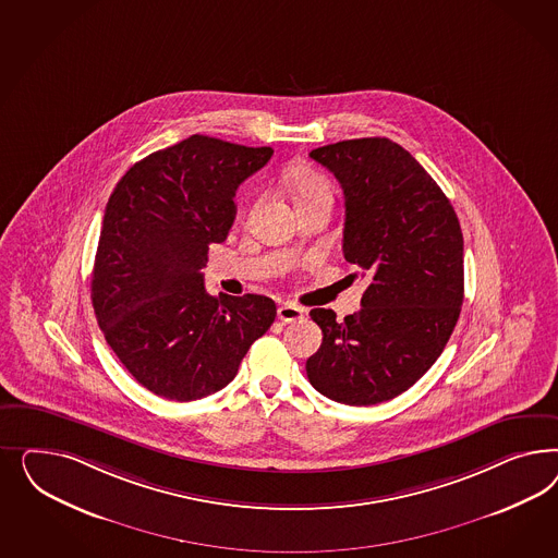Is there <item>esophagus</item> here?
Here are the masks:
<instances>
[{"mask_svg":"<svg viewBox=\"0 0 558 558\" xmlns=\"http://www.w3.org/2000/svg\"><path fill=\"white\" fill-rule=\"evenodd\" d=\"M306 311L303 306H296L294 303H284L278 306V319L282 323H294L304 319Z\"/></svg>","mask_w":558,"mask_h":558,"instance_id":"obj_1","label":"esophagus"}]
</instances>
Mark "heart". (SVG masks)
Masks as SVG:
<instances>
[{"instance_id": "b5f03b06", "label": "heart", "mask_w": 558, "mask_h": 558, "mask_svg": "<svg viewBox=\"0 0 558 558\" xmlns=\"http://www.w3.org/2000/svg\"><path fill=\"white\" fill-rule=\"evenodd\" d=\"M288 187L292 194V201L296 206L315 203L329 198L331 201V184L329 180L311 168H296L288 173Z\"/></svg>"}]
</instances>
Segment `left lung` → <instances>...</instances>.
I'll return each mask as SVG.
<instances>
[{
  "instance_id": "8db88e82",
  "label": "left lung",
  "mask_w": 558,
  "mask_h": 558,
  "mask_svg": "<svg viewBox=\"0 0 558 558\" xmlns=\"http://www.w3.org/2000/svg\"><path fill=\"white\" fill-rule=\"evenodd\" d=\"M345 196L343 257L368 276L362 308L338 322L313 308L323 343L306 360L311 385L345 405L390 401L444 352L464 299V241L434 178L385 136L308 153Z\"/></svg>"
}]
</instances>
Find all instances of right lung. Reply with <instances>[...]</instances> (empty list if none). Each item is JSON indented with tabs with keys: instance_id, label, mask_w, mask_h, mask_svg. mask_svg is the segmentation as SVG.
<instances>
[{
	"instance_id": "add662e5",
	"label": "right lung",
	"mask_w": 558,
	"mask_h": 558,
	"mask_svg": "<svg viewBox=\"0 0 558 558\" xmlns=\"http://www.w3.org/2000/svg\"><path fill=\"white\" fill-rule=\"evenodd\" d=\"M271 153L187 136L135 163L106 204L94 313L122 366L163 399L196 401L227 387L276 319L268 296H208L201 274L208 245L235 220L236 187Z\"/></svg>"
}]
</instances>
